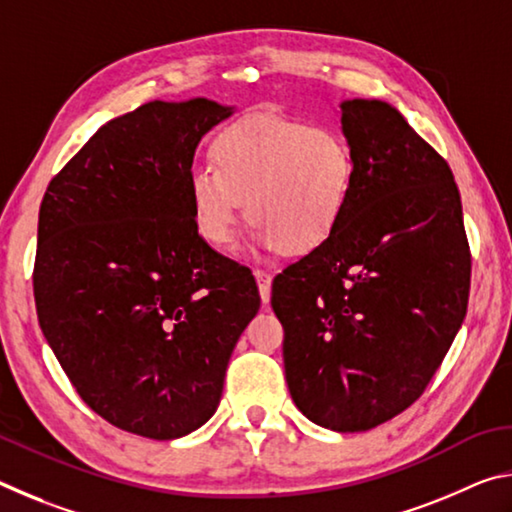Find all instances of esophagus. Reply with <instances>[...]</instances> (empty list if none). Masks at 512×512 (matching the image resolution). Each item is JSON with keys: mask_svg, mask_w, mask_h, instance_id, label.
Wrapping results in <instances>:
<instances>
[{"mask_svg": "<svg viewBox=\"0 0 512 512\" xmlns=\"http://www.w3.org/2000/svg\"><path fill=\"white\" fill-rule=\"evenodd\" d=\"M255 280H257V287H259V296H262V302L271 300V284H273V275L262 271V268H257L255 271Z\"/></svg>", "mask_w": 512, "mask_h": 512, "instance_id": "34e87169", "label": "esophagus"}]
</instances>
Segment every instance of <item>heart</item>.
<instances>
[{
    "label": "heart",
    "instance_id": "obj_1",
    "mask_svg": "<svg viewBox=\"0 0 512 512\" xmlns=\"http://www.w3.org/2000/svg\"><path fill=\"white\" fill-rule=\"evenodd\" d=\"M212 164H196L187 187L207 244L228 246L244 210L257 255L307 253L334 235L348 212L357 158L334 128L282 115H253L216 135Z\"/></svg>",
    "mask_w": 512,
    "mask_h": 512
}]
</instances>
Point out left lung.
<instances>
[{
    "label": "left lung",
    "instance_id": "left-lung-1",
    "mask_svg": "<svg viewBox=\"0 0 512 512\" xmlns=\"http://www.w3.org/2000/svg\"><path fill=\"white\" fill-rule=\"evenodd\" d=\"M357 183L339 228L273 280L291 400L354 433L418 400L463 325L472 257L449 164L391 103H341Z\"/></svg>",
    "mask_w": 512,
    "mask_h": 512
}]
</instances>
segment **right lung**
Listing matches in <instances>:
<instances>
[{"instance_id":"1","label":"right lung","mask_w":512,"mask_h":512,"mask_svg":"<svg viewBox=\"0 0 512 512\" xmlns=\"http://www.w3.org/2000/svg\"><path fill=\"white\" fill-rule=\"evenodd\" d=\"M230 106L151 101L110 119L51 180L33 296L81 400L115 427L173 440L212 418L259 309L250 268L198 235L187 178Z\"/></svg>"}]
</instances>
